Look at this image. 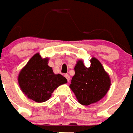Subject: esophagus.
<instances>
[{
    "label": "esophagus",
    "instance_id": "1",
    "mask_svg": "<svg viewBox=\"0 0 133 133\" xmlns=\"http://www.w3.org/2000/svg\"><path fill=\"white\" fill-rule=\"evenodd\" d=\"M64 77H66V79H67V81H69V80H70V76H69V74H65L64 75Z\"/></svg>",
    "mask_w": 133,
    "mask_h": 133
}]
</instances>
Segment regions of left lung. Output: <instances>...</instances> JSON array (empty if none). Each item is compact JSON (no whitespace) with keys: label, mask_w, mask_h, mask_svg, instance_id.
I'll list each match as a JSON object with an SVG mask.
<instances>
[{"label":"left lung","mask_w":133,"mask_h":133,"mask_svg":"<svg viewBox=\"0 0 133 133\" xmlns=\"http://www.w3.org/2000/svg\"><path fill=\"white\" fill-rule=\"evenodd\" d=\"M91 65L86 67L82 61H78L74 67L75 74L69 87L80 104L89 105L95 103L107 94L110 87L109 75L101 63L95 58L90 60Z\"/></svg>","instance_id":"8db88e82"}]
</instances>
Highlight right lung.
Returning a JSON list of instances; mask_svg holds the SVG:
<instances>
[{"label":"right lung","instance_id":"add662e5","mask_svg":"<svg viewBox=\"0 0 133 133\" xmlns=\"http://www.w3.org/2000/svg\"><path fill=\"white\" fill-rule=\"evenodd\" d=\"M48 59H42L39 54L26 64L18 75V84L21 90L31 99L44 102L61 84L67 82L62 74H55L48 65Z\"/></svg>","mask_w":133,"mask_h":133}]
</instances>
